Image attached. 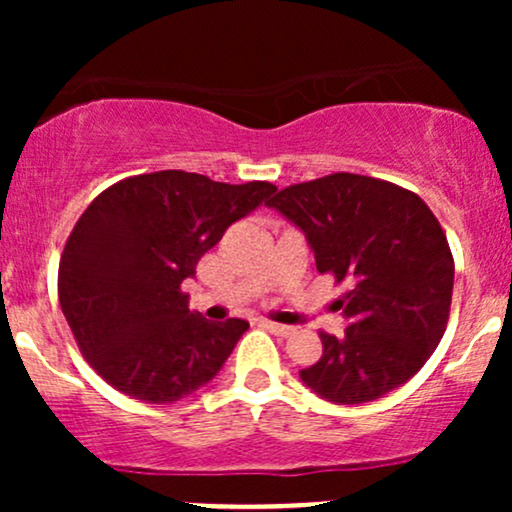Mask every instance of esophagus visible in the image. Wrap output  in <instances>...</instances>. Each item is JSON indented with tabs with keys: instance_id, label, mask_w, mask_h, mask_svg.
<instances>
[{
	"instance_id": "1",
	"label": "esophagus",
	"mask_w": 512,
	"mask_h": 512,
	"mask_svg": "<svg viewBox=\"0 0 512 512\" xmlns=\"http://www.w3.org/2000/svg\"><path fill=\"white\" fill-rule=\"evenodd\" d=\"M262 327H264V330H267V332L276 334V337H289V334H293V327H289V325H276V322L262 320Z\"/></svg>"
}]
</instances>
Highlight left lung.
<instances>
[{
	"mask_svg": "<svg viewBox=\"0 0 512 512\" xmlns=\"http://www.w3.org/2000/svg\"><path fill=\"white\" fill-rule=\"evenodd\" d=\"M301 228L317 272L346 281L342 337L320 334L305 387L334 404H363L419 373L448 325L455 262L424 199L392 182L334 173L267 202Z\"/></svg>",
	"mask_w": 512,
	"mask_h": 512,
	"instance_id": "obj_1",
	"label": "left lung"
}]
</instances>
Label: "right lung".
Segmentation results:
<instances>
[{"label": "right lung", "instance_id": "add662e5", "mask_svg": "<svg viewBox=\"0 0 512 512\" xmlns=\"http://www.w3.org/2000/svg\"><path fill=\"white\" fill-rule=\"evenodd\" d=\"M276 192L185 170L137 175L101 192L60 260L62 313L81 354L122 395L173 404L219 375L248 322L192 313L180 284L226 228Z\"/></svg>", "mask_w": 512, "mask_h": 512}]
</instances>
